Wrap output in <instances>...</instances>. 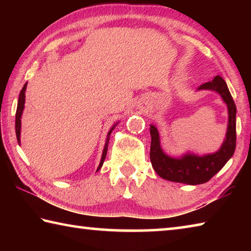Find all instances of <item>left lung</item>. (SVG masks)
I'll return each instance as SVG.
<instances>
[{
  "instance_id": "1",
  "label": "left lung",
  "mask_w": 251,
  "mask_h": 251,
  "mask_svg": "<svg viewBox=\"0 0 251 251\" xmlns=\"http://www.w3.org/2000/svg\"><path fill=\"white\" fill-rule=\"evenodd\" d=\"M198 90L217 92L227 104L229 118L226 139L222 148L215 154L205 156L187 154L181 158H173L161 151L158 130L155 126L151 125V161L155 172L164 179L188 185L203 184L211 179L235 152L237 110L226 82L220 76H216L210 82L201 85Z\"/></svg>"
}]
</instances>
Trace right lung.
Segmentation results:
<instances>
[{"mask_svg":"<svg viewBox=\"0 0 251 251\" xmlns=\"http://www.w3.org/2000/svg\"><path fill=\"white\" fill-rule=\"evenodd\" d=\"M25 90H26V83L22 88V91L20 93V96H19V101H18V108H16V114H15V133H16V138H18V142L20 143V135H21V116H22V113H23V109H24V103H25ZM114 129V127L112 129L109 130V133L107 135V139H106V143H105V147H104V151H103V155H101V159H100V166L97 168V171L100 169V167L103 166V163L105 160V157L106 154H107V147H108V142H109V135L112 133Z\"/></svg>","mask_w":251,"mask_h":251,"instance_id":"right-lung-1","label":"right lung"}]
</instances>
